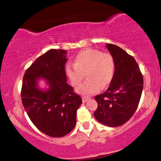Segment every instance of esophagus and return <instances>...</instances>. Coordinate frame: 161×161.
<instances>
[{
  "mask_svg": "<svg viewBox=\"0 0 161 161\" xmlns=\"http://www.w3.org/2000/svg\"><path fill=\"white\" fill-rule=\"evenodd\" d=\"M90 98H89V97H87V96H83L82 97V101H83V102H87V101L88 100H90Z\"/></svg>",
  "mask_w": 161,
  "mask_h": 161,
  "instance_id": "obj_1",
  "label": "esophagus"
}]
</instances>
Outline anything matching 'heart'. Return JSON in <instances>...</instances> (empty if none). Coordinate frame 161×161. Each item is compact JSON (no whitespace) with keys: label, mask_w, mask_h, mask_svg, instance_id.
<instances>
[{"label":"heart","mask_w":161,"mask_h":161,"mask_svg":"<svg viewBox=\"0 0 161 161\" xmlns=\"http://www.w3.org/2000/svg\"><path fill=\"white\" fill-rule=\"evenodd\" d=\"M115 61L109 53H102L96 49H86L80 52L74 59V65H68L67 75L72 85L79 86L85 78L87 80L78 88L79 93L90 96L106 87L114 74Z\"/></svg>","instance_id":"b5f03b06"}]
</instances>
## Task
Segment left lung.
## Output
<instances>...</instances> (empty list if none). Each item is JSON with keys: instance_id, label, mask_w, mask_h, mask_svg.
Returning a JSON list of instances; mask_svg holds the SVG:
<instances>
[{"instance_id": "8db88e82", "label": "left lung", "mask_w": 161, "mask_h": 161, "mask_svg": "<svg viewBox=\"0 0 161 161\" xmlns=\"http://www.w3.org/2000/svg\"><path fill=\"white\" fill-rule=\"evenodd\" d=\"M106 47L114 59V74L108 89L95 96L98 108L94 116L101 124L118 127L128 122L136 110L144 80L133 56L114 44H108Z\"/></svg>"}]
</instances>
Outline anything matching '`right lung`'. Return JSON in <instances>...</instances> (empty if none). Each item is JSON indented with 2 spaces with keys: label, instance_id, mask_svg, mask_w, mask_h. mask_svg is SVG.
Masks as SVG:
<instances>
[{
  "label": "right lung",
  "instance_id": "obj_1",
  "mask_svg": "<svg viewBox=\"0 0 161 161\" xmlns=\"http://www.w3.org/2000/svg\"><path fill=\"white\" fill-rule=\"evenodd\" d=\"M66 51L50 49L27 69L21 89L22 102L29 118L44 134L63 137L76 125V111L82 100L67 84L65 72ZM43 77L50 88L42 92L36 81Z\"/></svg>",
  "mask_w": 161,
  "mask_h": 161
}]
</instances>
